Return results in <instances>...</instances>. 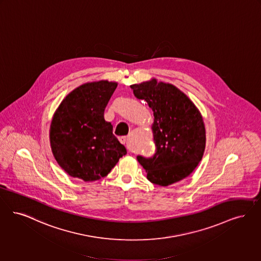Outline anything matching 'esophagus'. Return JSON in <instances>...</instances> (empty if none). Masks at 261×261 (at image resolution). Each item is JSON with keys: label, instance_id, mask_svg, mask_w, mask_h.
Returning a JSON list of instances; mask_svg holds the SVG:
<instances>
[{"label": "esophagus", "instance_id": "1", "mask_svg": "<svg viewBox=\"0 0 261 261\" xmlns=\"http://www.w3.org/2000/svg\"><path fill=\"white\" fill-rule=\"evenodd\" d=\"M119 141H120V143L121 144H126V142H127V137L126 136H122V137H119Z\"/></svg>", "mask_w": 261, "mask_h": 261}]
</instances>
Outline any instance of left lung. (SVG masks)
<instances>
[{"label": "left lung", "instance_id": "obj_1", "mask_svg": "<svg viewBox=\"0 0 261 261\" xmlns=\"http://www.w3.org/2000/svg\"><path fill=\"white\" fill-rule=\"evenodd\" d=\"M130 87L154 115L155 151L151 156H137L147 179L168 187L186 178L197 167L206 146L205 126L197 108L172 84L152 80Z\"/></svg>", "mask_w": 261, "mask_h": 261}]
</instances>
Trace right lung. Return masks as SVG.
<instances>
[{"label": "right lung", "instance_id": "right-lung-1", "mask_svg": "<svg viewBox=\"0 0 261 261\" xmlns=\"http://www.w3.org/2000/svg\"><path fill=\"white\" fill-rule=\"evenodd\" d=\"M117 84H85L69 94L57 109L50 126L53 155L73 177L93 181L104 177L127 153L106 121L104 112Z\"/></svg>", "mask_w": 261, "mask_h": 261}]
</instances>
